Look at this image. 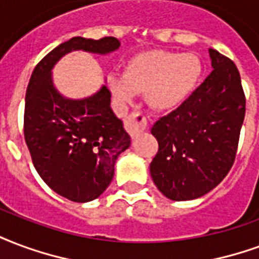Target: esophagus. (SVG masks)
<instances>
[{
    "instance_id": "34e87169",
    "label": "esophagus",
    "mask_w": 259,
    "mask_h": 259,
    "mask_svg": "<svg viewBox=\"0 0 259 259\" xmlns=\"http://www.w3.org/2000/svg\"><path fill=\"white\" fill-rule=\"evenodd\" d=\"M147 126H148V120L141 112H133L124 119V129L129 132L132 137H136L139 133L144 132Z\"/></svg>"
}]
</instances>
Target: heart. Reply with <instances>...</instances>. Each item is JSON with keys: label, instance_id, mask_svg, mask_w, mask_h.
I'll list each match as a JSON object with an SVG mask.
<instances>
[{"label": "heart", "instance_id": "obj_1", "mask_svg": "<svg viewBox=\"0 0 259 259\" xmlns=\"http://www.w3.org/2000/svg\"><path fill=\"white\" fill-rule=\"evenodd\" d=\"M202 74V60L195 53L148 51L132 57L123 75L112 74L107 83L118 104H130L137 93H145L154 110L171 111L195 92Z\"/></svg>", "mask_w": 259, "mask_h": 259}]
</instances>
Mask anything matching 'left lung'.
Segmentation results:
<instances>
[{
	"instance_id": "8db88e82",
	"label": "left lung",
	"mask_w": 259,
	"mask_h": 259,
	"mask_svg": "<svg viewBox=\"0 0 259 259\" xmlns=\"http://www.w3.org/2000/svg\"><path fill=\"white\" fill-rule=\"evenodd\" d=\"M208 52L211 74L151 130L159 144L151 176L159 191L177 202L200 198L227 177L246 115L236 64L220 52Z\"/></svg>"
}]
</instances>
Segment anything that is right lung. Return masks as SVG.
Instances as JSON below:
<instances>
[{
  "instance_id": "add662e5",
  "label": "right lung",
  "mask_w": 259,
  "mask_h": 259,
  "mask_svg": "<svg viewBox=\"0 0 259 259\" xmlns=\"http://www.w3.org/2000/svg\"><path fill=\"white\" fill-rule=\"evenodd\" d=\"M119 45L114 37L71 38L38 63L28 82L24 140L32 163L48 187L71 202H91L104 192L130 136L111 110L107 86L88 99L70 100L53 86L51 71L71 51L105 55Z\"/></svg>"
}]
</instances>
